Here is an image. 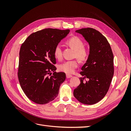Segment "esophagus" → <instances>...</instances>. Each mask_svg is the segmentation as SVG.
<instances>
[{
	"label": "esophagus",
	"mask_w": 131,
	"mask_h": 131,
	"mask_svg": "<svg viewBox=\"0 0 131 131\" xmlns=\"http://www.w3.org/2000/svg\"><path fill=\"white\" fill-rule=\"evenodd\" d=\"M66 77H67V78H70L72 77V75H70V74H67Z\"/></svg>",
	"instance_id": "esophagus-1"
}]
</instances>
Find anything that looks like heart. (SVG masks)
<instances>
[{
	"label": "heart",
	"instance_id": "1",
	"mask_svg": "<svg viewBox=\"0 0 131 131\" xmlns=\"http://www.w3.org/2000/svg\"><path fill=\"white\" fill-rule=\"evenodd\" d=\"M70 47L75 50L74 57L78 58L81 62L86 61L90 55V50L84 46V42L81 38L77 36H73L66 41ZM54 56L56 59L61 60L63 57L61 46L57 45L54 49ZM79 65L77 59L67 61L58 65V69L61 72L67 74L73 73Z\"/></svg>",
	"mask_w": 131,
	"mask_h": 131
}]
</instances>
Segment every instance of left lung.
<instances>
[{"label":"left lung","instance_id":"8db88e82","mask_svg":"<svg viewBox=\"0 0 131 131\" xmlns=\"http://www.w3.org/2000/svg\"><path fill=\"white\" fill-rule=\"evenodd\" d=\"M76 32L89 42L90 55L80 72L84 78H79L80 84L73 93L81 103L92 105L102 100L109 90L114 73V56L109 42L99 31L86 28ZM86 78L89 80L85 82Z\"/></svg>","mask_w":131,"mask_h":131}]
</instances>
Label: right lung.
Wrapping results in <instances>:
<instances>
[{"label":"right lung","mask_w":131,"mask_h":131,"mask_svg":"<svg viewBox=\"0 0 131 131\" xmlns=\"http://www.w3.org/2000/svg\"><path fill=\"white\" fill-rule=\"evenodd\" d=\"M69 31L53 28L39 30L31 34L21 46L18 81L26 96L35 103L45 104L52 101L65 80L64 73L55 72L54 49Z\"/></svg>","instance_id":"right-lung-1"}]
</instances>
